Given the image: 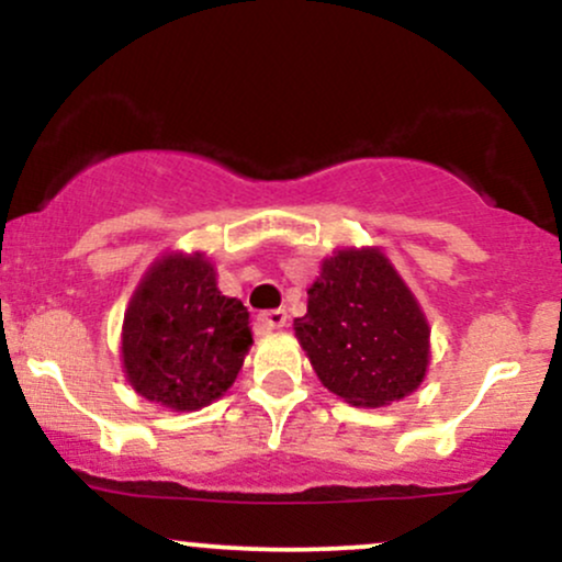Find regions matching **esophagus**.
<instances>
[{
    "label": "esophagus",
    "mask_w": 562,
    "mask_h": 562,
    "mask_svg": "<svg viewBox=\"0 0 562 562\" xmlns=\"http://www.w3.org/2000/svg\"><path fill=\"white\" fill-rule=\"evenodd\" d=\"M288 322V312L285 308H274V312H263L259 314V327L263 333H277L282 330Z\"/></svg>",
    "instance_id": "34e87169"
}]
</instances>
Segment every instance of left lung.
<instances>
[{
    "instance_id": "obj_1",
    "label": "left lung",
    "mask_w": 562,
    "mask_h": 562,
    "mask_svg": "<svg viewBox=\"0 0 562 562\" xmlns=\"http://www.w3.org/2000/svg\"><path fill=\"white\" fill-rule=\"evenodd\" d=\"M295 338L327 391L351 406H389L428 375L430 325L378 245L335 248L308 285Z\"/></svg>"
}]
</instances>
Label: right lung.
I'll use <instances>...</instances> for the list:
<instances>
[{"mask_svg":"<svg viewBox=\"0 0 562 562\" xmlns=\"http://www.w3.org/2000/svg\"><path fill=\"white\" fill-rule=\"evenodd\" d=\"M203 250H166L142 274L121 325V370L134 393L195 412L232 389L254 346L243 301L222 295Z\"/></svg>","mask_w":562,"mask_h":562,"instance_id":"right-lung-1","label":"right lung"}]
</instances>
